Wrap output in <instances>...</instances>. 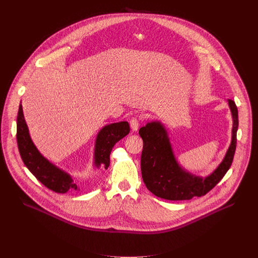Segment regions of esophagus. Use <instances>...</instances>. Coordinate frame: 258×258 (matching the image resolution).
<instances>
[{
    "mask_svg": "<svg viewBox=\"0 0 258 258\" xmlns=\"http://www.w3.org/2000/svg\"><path fill=\"white\" fill-rule=\"evenodd\" d=\"M131 127H132V130L134 131V132H137L138 130H139V126H140V120L138 119V118H136V117H134V118H132V120H131Z\"/></svg>",
    "mask_w": 258,
    "mask_h": 258,
    "instance_id": "esophagus-1",
    "label": "esophagus"
}]
</instances>
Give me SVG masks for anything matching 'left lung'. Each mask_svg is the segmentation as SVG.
<instances>
[{
	"label": "left lung",
	"instance_id": "1",
	"mask_svg": "<svg viewBox=\"0 0 258 258\" xmlns=\"http://www.w3.org/2000/svg\"><path fill=\"white\" fill-rule=\"evenodd\" d=\"M232 117V141L219 165L202 177L182 168L177 162L165 126L158 120L141 127L139 134L144 142L141 170L145 185L152 194L166 200H190L208 193L222 179L232 165L237 144L238 109L233 100H228Z\"/></svg>",
	"mask_w": 258,
	"mask_h": 258
}]
</instances>
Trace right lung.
Returning a JSON list of instances; mask_svg holds the SVG:
<instances>
[{"mask_svg":"<svg viewBox=\"0 0 258 258\" xmlns=\"http://www.w3.org/2000/svg\"><path fill=\"white\" fill-rule=\"evenodd\" d=\"M128 133L130 125L127 121L110 123L100 130L96 138L94 152V165L96 168H99L101 165L105 169L108 168L110 164V153L114 145ZM16 138L23 163L43 185L56 193L80 190L79 185L69 173L50 162L36 148L30 138L21 104L19 105L17 115Z\"/></svg>","mask_w":258,"mask_h":258,"instance_id":"add662e5","label":"right lung"}]
</instances>
